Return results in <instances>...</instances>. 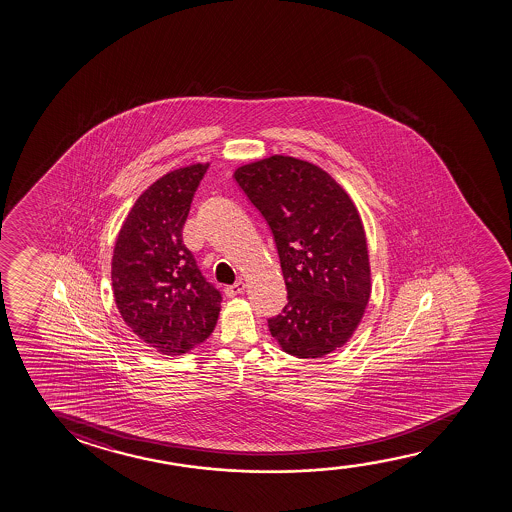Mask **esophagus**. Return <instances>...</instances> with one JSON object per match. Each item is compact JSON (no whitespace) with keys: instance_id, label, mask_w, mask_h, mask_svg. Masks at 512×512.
<instances>
[{"instance_id":"esophagus-1","label":"esophagus","mask_w":512,"mask_h":512,"mask_svg":"<svg viewBox=\"0 0 512 512\" xmlns=\"http://www.w3.org/2000/svg\"><path fill=\"white\" fill-rule=\"evenodd\" d=\"M245 290V281L239 280L238 283H234L231 287L225 288V295L227 297H236V295L241 294Z\"/></svg>"}]
</instances>
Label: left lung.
Listing matches in <instances>:
<instances>
[{
    "instance_id": "left-lung-1",
    "label": "left lung",
    "mask_w": 512,
    "mask_h": 512,
    "mask_svg": "<svg viewBox=\"0 0 512 512\" xmlns=\"http://www.w3.org/2000/svg\"><path fill=\"white\" fill-rule=\"evenodd\" d=\"M266 218L280 255L288 302L269 318L271 336L297 358L343 348L371 299L364 224L350 194L313 162L271 155L234 171Z\"/></svg>"
}]
</instances>
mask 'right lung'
Wrapping results in <instances>:
<instances>
[{
  "label": "right lung",
  "instance_id": "right-lung-1",
  "mask_svg": "<svg viewBox=\"0 0 512 512\" xmlns=\"http://www.w3.org/2000/svg\"><path fill=\"white\" fill-rule=\"evenodd\" d=\"M210 162L155 180L127 213L115 241L112 287L127 327L162 355H183L217 325L222 295L204 280L182 231Z\"/></svg>",
  "mask_w": 512,
  "mask_h": 512
}]
</instances>
